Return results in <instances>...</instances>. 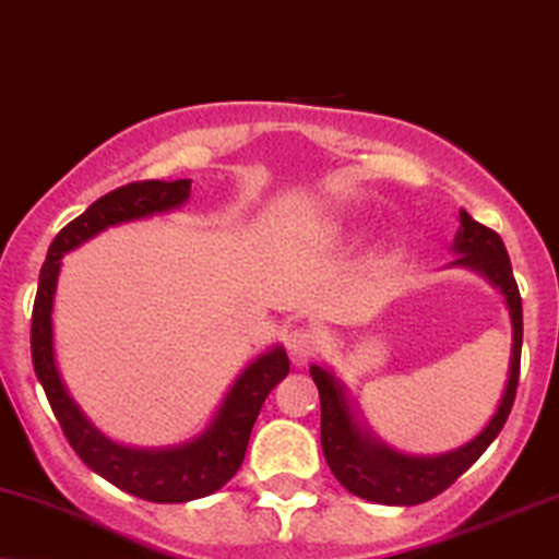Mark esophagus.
Wrapping results in <instances>:
<instances>
[{
    "instance_id": "obj_1",
    "label": "esophagus",
    "mask_w": 559,
    "mask_h": 559,
    "mask_svg": "<svg viewBox=\"0 0 559 559\" xmlns=\"http://www.w3.org/2000/svg\"><path fill=\"white\" fill-rule=\"evenodd\" d=\"M319 345H321L319 332L308 330V326H295V330L285 334L287 356H290V360L298 366V369H304V366H308V360L317 356Z\"/></svg>"
}]
</instances>
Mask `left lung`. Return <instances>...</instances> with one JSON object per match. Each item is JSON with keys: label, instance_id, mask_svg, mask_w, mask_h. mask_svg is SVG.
I'll use <instances>...</instances> for the list:
<instances>
[{"label": "left lung", "instance_id": "1", "mask_svg": "<svg viewBox=\"0 0 559 559\" xmlns=\"http://www.w3.org/2000/svg\"><path fill=\"white\" fill-rule=\"evenodd\" d=\"M452 253L457 259L450 261V266L471 269L502 293L510 313V326H513L502 397L497 403L495 416L474 439L450 452H439V455H408V452L390 448L364 421L358 405H353L347 386L334 377L330 366H311V377L319 386L321 400V450H324L326 465L350 495L364 497L369 502L408 508V504L429 502L431 497L442 495L495 442L508 421L510 408H513L518 371H521L523 308L504 242L495 229L478 225L474 216L461 209V227L452 240Z\"/></svg>", "mask_w": 559, "mask_h": 559}]
</instances>
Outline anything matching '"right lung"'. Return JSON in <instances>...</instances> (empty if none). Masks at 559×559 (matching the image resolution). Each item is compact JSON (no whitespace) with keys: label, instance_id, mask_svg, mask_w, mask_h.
Here are the masks:
<instances>
[{"label":"right lung","instance_id":"right-lung-1","mask_svg":"<svg viewBox=\"0 0 559 559\" xmlns=\"http://www.w3.org/2000/svg\"><path fill=\"white\" fill-rule=\"evenodd\" d=\"M190 182L193 180L130 182L91 203L51 240L41 274H38L36 304H33V371L44 386L46 400L70 448L94 474L148 502H190L225 487L229 478L238 474L246 457L248 437L266 395L290 371L285 347H269L235 377L233 386L225 392L219 408L214 411L212 421L203 426V431L169 448H128V444L115 442L102 429H96L70 395L57 366L55 319H51L62 255L75 251L78 246L109 227L175 212L182 203H188Z\"/></svg>","mask_w":559,"mask_h":559}]
</instances>
